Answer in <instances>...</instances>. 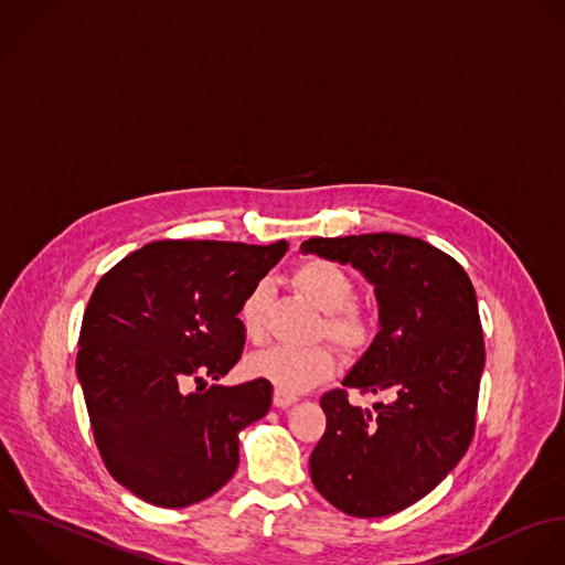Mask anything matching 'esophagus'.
<instances>
[{"mask_svg":"<svg viewBox=\"0 0 565 565\" xmlns=\"http://www.w3.org/2000/svg\"><path fill=\"white\" fill-rule=\"evenodd\" d=\"M295 402H297L295 395H286V393H281V391H275V395H273V404H275L277 408H288V406H292Z\"/></svg>","mask_w":565,"mask_h":565,"instance_id":"34e87169","label":"esophagus"}]
</instances>
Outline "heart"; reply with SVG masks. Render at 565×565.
<instances>
[{
	"instance_id": "b5f03b06",
	"label": "heart",
	"mask_w": 565,
	"mask_h": 565,
	"mask_svg": "<svg viewBox=\"0 0 565 565\" xmlns=\"http://www.w3.org/2000/svg\"><path fill=\"white\" fill-rule=\"evenodd\" d=\"M290 284L323 312L319 337L330 339L343 354L363 352L374 337V321L367 308L354 303L356 284L337 262L310 257L290 273ZM270 308V286L257 281L239 306V323L248 339L259 341L266 332ZM253 377L273 384L286 395H299L330 380L337 370L334 352L328 345L290 348L273 345L248 361Z\"/></svg>"
}]
</instances>
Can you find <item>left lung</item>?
I'll list each match as a JSON object with an SVG mask.
<instances>
[{
    "label": "left lung",
    "mask_w": 565,
    "mask_h": 565,
    "mask_svg": "<svg viewBox=\"0 0 565 565\" xmlns=\"http://www.w3.org/2000/svg\"><path fill=\"white\" fill-rule=\"evenodd\" d=\"M301 250L359 268L382 321L343 388L319 399L312 483L345 514H395L441 483L475 437L486 345L472 281L444 250L397 233L312 237ZM350 387L396 402L365 414L349 406Z\"/></svg>",
    "instance_id": "1"
}]
</instances>
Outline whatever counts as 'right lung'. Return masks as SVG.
<instances>
[{
  "instance_id": "obj_1",
  "label": "right lung",
  "mask_w": 565,
  "mask_h": 565,
  "mask_svg": "<svg viewBox=\"0 0 565 565\" xmlns=\"http://www.w3.org/2000/svg\"><path fill=\"white\" fill-rule=\"evenodd\" d=\"M286 248L284 239H161L124 257L95 286L77 377L108 472L139 499L193 505L235 475L237 433L268 413L273 386L253 380L195 394L186 386L220 380L242 359L239 306Z\"/></svg>"
}]
</instances>
